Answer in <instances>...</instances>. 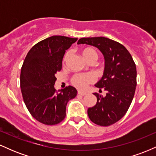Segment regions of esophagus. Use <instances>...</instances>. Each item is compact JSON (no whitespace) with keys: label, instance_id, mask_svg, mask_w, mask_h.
I'll return each mask as SVG.
<instances>
[{"label":"esophagus","instance_id":"1","mask_svg":"<svg viewBox=\"0 0 156 156\" xmlns=\"http://www.w3.org/2000/svg\"><path fill=\"white\" fill-rule=\"evenodd\" d=\"M78 94H80V95H81V96H83V95H86V94H87V93H86L85 92H83V91L78 90Z\"/></svg>","mask_w":156,"mask_h":156}]
</instances>
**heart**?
Returning <instances> with one entry per match:
<instances>
[{"label": "heart", "mask_w": 156, "mask_h": 156, "mask_svg": "<svg viewBox=\"0 0 156 156\" xmlns=\"http://www.w3.org/2000/svg\"><path fill=\"white\" fill-rule=\"evenodd\" d=\"M82 56L89 64H94L99 58L98 53L94 48L91 47H85L80 49ZM71 54V51H68L66 52L64 56V62H66ZM94 81V78L90 74H81L78 73L75 74L71 78V83L73 86L77 87L78 89H83L87 87L89 83H92Z\"/></svg>", "instance_id": "b5f03b06"}]
</instances>
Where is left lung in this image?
<instances>
[{"label": "left lung", "mask_w": 156, "mask_h": 156, "mask_svg": "<svg viewBox=\"0 0 156 156\" xmlns=\"http://www.w3.org/2000/svg\"><path fill=\"white\" fill-rule=\"evenodd\" d=\"M77 44L98 48L105 58L103 76L95 85L106 92L97 97L94 106L87 113L90 120L101 126H109L122 119L129 108L136 87V67L130 53L122 44L106 37L81 38Z\"/></svg>", "instance_id": "1"}]
</instances>
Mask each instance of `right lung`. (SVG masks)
I'll return each instance as SVG.
<instances>
[{
	"instance_id": "obj_1",
	"label": "right lung",
	"mask_w": 156,
	"mask_h": 156,
	"mask_svg": "<svg viewBox=\"0 0 156 156\" xmlns=\"http://www.w3.org/2000/svg\"><path fill=\"white\" fill-rule=\"evenodd\" d=\"M77 38L53 36L40 41L28 51L20 73L23 101L31 116L48 125L58 124L66 116V106L77 95L76 88L68 86L55 90V75L62 67L66 50Z\"/></svg>"
}]
</instances>
